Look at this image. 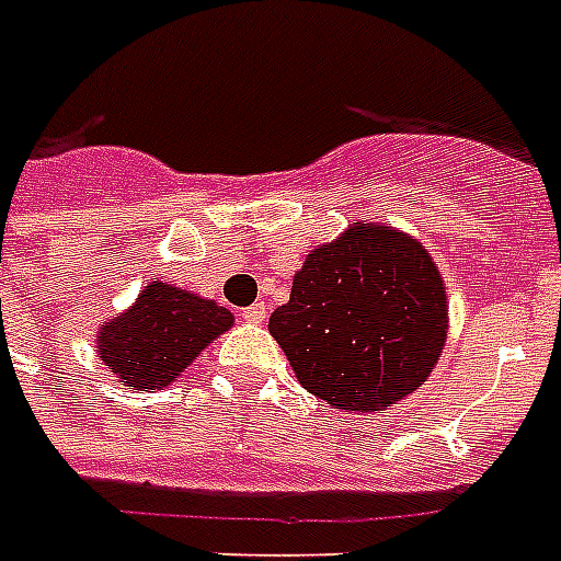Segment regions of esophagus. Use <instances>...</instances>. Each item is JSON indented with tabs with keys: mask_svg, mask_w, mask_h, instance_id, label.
Wrapping results in <instances>:
<instances>
[{
	"mask_svg": "<svg viewBox=\"0 0 561 561\" xmlns=\"http://www.w3.org/2000/svg\"><path fill=\"white\" fill-rule=\"evenodd\" d=\"M241 317H244L247 323H264V317H267V311H264V306L262 302H255V306H250V308H244V311H241Z\"/></svg>",
	"mask_w": 561,
	"mask_h": 561,
	"instance_id": "1",
	"label": "esophagus"
}]
</instances>
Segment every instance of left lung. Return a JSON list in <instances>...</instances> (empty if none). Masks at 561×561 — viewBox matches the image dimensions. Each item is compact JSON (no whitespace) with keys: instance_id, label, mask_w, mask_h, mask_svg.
<instances>
[{"instance_id":"left-lung-1","label":"left lung","mask_w":561,"mask_h":561,"mask_svg":"<svg viewBox=\"0 0 561 561\" xmlns=\"http://www.w3.org/2000/svg\"><path fill=\"white\" fill-rule=\"evenodd\" d=\"M267 329L317 399L381 413L416 392L443 355L445 279L419 238L358 220L306 255Z\"/></svg>"}]
</instances>
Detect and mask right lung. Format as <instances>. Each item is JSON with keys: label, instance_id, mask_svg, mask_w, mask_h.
I'll list each match as a JSON object with an SVG mask.
<instances>
[{"label": "right lung", "instance_id": "right-lung-1", "mask_svg": "<svg viewBox=\"0 0 561 561\" xmlns=\"http://www.w3.org/2000/svg\"><path fill=\"white\" fill-rule=\"evenodd\" d=\"M232 323L236 317L215 299L157 279L145 285L134 306L104 320L95 352L127 390L153 392L178 381Z\"/></svg>", "mask_w": 561, "mask_h": 561}]
</instances>
